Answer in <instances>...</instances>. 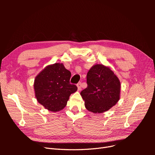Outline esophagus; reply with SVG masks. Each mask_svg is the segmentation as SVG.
I'll list each match as a JSON object with an SVG mask.
<instances>
[{"label":"esophagus","mask_w":155,"mask_h":155,"mask_svg":"<svg viewBox=\"0 0 155 155\" xmlns=\"http://www.w3.org/2000/svg\"><path fill=\"white\" fill-rule=\"evenodd\" d=\"M77 87H78V91H80L81 90V83H78L77 84Z\"/></svg>","instance_id":"obj_1"}]
</instances>
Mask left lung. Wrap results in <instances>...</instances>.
Instances as JSON below:
<instances>
[{
    "instance_id": "1",
    "label": "left lung",
    "mask_w": 155,
    "mask_h": 155,
    "mask_svg": "<svg viewBox=\"0 0 155 155\" xmlns=\"http://www.w3.org/2000/svg\"><path fill=\"white\" fill-rule=\"evenodd\" d=\"M87 87L80 94L86 109L93 113H103L115 105L120 100L121 84L109 67L97 64L87 75Z\"/></svg>"
}]
</instances>
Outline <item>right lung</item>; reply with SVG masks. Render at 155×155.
<instances>
[{
    "mask_svg": "<svg viewBox=\"0 0 155 155\" xmlns=\"http://www.w3.org/2000/svg\"><path fill=\"white\" fill-rule=\"evenodd\" d=\"M71 72L63 63H56L46 67L34 81L35 97L40 104L51 112L64 109L71 94L78 87L70 83Z\"/></svg>",
    "mask_w": 155,
    "mask_h": 155,
    "instance_id": "right-lung-1",
    "label": "right lung"
}]
</instances>
